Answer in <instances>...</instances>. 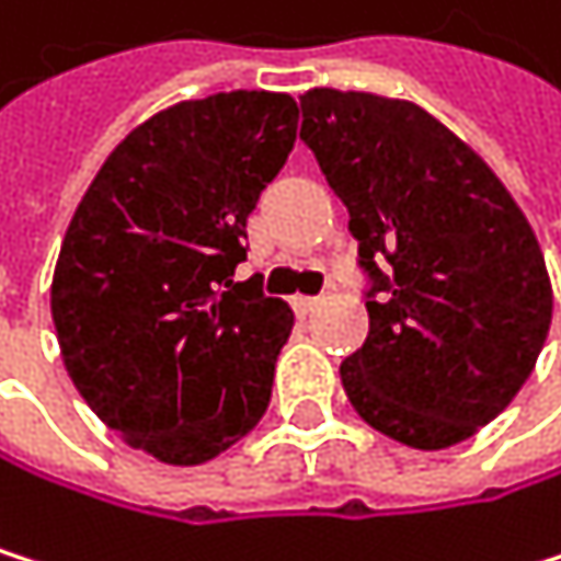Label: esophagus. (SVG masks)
Wrapping results in <instances>:
<instances>
[{
    "instance_id": "esophagus-1",
    "label": "esophagus",
    "mask_w": 561,
    "mask_h": 561,
    "mask_svg": "<svg viewBox=\"0 0 561 561\" xmlns=\"http://www.w3.org/2000/svg\"><path fill=\"white\" fill-rule=\"evenodd\" d=\"M293 309H296V316H312V312L319 309V299H312V296H296V299H293Z\"/></svg>"
}]
</instances>
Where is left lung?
I'll list each match as a JSON object with an SVG mask.
<instances>
[{"instance_id":"left-lung-1","label":"left lung","mask_w":561,"mask_h":561,"mask_svg":"<svg viewBox=\"0 0 561 561\" xmlns=\"http://www.w3.org/2000/svg\"><path fill=\"white\" fill-rule=\"evenodd\" d=\"M302 133L348 209L369 335L339 376L352 409L412 449H449L529 379L552 283L499 175L415 102L299 95Z\"/></svg>"}]
</instances>
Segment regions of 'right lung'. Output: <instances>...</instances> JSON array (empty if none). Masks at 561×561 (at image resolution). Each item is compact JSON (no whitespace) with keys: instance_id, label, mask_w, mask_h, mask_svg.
I'll return each instance as SVG.
<instances>
[{"instance_id":"1","label":"right lung","mask_w":561,"mask_h":561,"mask_svg":"<svg viewBox=\"0 0 561 561\" xmlns=\"http://www.w3.org/2000/svg\"><path fill=\"white\" fill-rule=\"evenodd\" d=\"M296 123L293 95L245 89L156 112L112 149L66 229L62 363L89 409L159 462H209L268 409L296 316L232 275Z\"/></svg>"}]
</instances>
